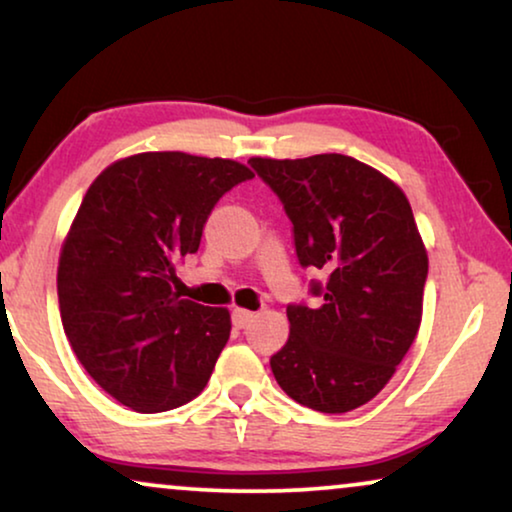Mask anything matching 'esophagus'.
<instances>
[{
    "mask_svg": "<svg viewBox=\"0 0 512 512\" xmlns=\"http://www.w3.org/2000/svg\"><path fill=\"white\" fill-rule=\"evenodd\" d=\"M256 314L249 312V310H240V307H235L233 310V326L235 328H247L251 321H254Z\"/></svg>",
    "mask_w": 512,
    "mask_h": 512,
    "instance_id": "34e87169",
    "label": "esophagus"
}]
</instances>
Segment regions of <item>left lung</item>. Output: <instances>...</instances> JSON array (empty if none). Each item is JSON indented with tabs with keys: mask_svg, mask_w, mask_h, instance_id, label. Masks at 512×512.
<instances>
[{
	"mask_svg": "<svg viewBox=\"0 0 512 512\" xmlns=\"http://www.w3.org/2000/svg\"><path fill=\"white\" fill-rule=\"evenodd\" d=\"M291 221L300 268L319 270V307L286 305L289 340L270 368L293 401L349 412L384 389L422 321L429 258L394 181L342 153L251 158Z\"/></svg>",
	"mask_w": 512,
	"mask_h": 512,
	"instance_id": "8db88e82",
	"label": "left lung"
}]
</instances>
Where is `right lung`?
I'll use <instances>...</instances> for the list:
<instances>
[{
    "label": "right lung",
    "instance_id": "add662e5",
    "mask_svg": "<svg viewBox=\"0 0 512 512\" xmlns=\"http://www.w3.org/2000/svg\"><path fill=\"white\" fill-rule=\"evenodd\" d=\"M247 179L235 160L156 151L118 160L88 188L60 254L58 303L76 359L118 403L165 412L205 389L230 314L174 293V263Z\"/></svg>",
    "mask_w": 512,
    "mask_h": 512
}]
</instances>
